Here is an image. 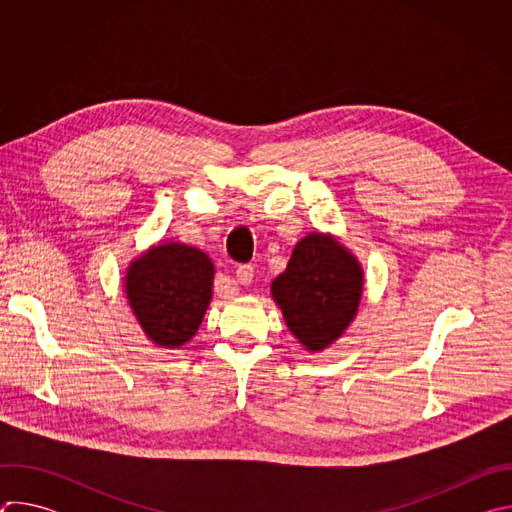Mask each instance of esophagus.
Returning <instances> with one entry per match:
<instances>
[{"instance_id":"obj_1","label":"esophagus","mask_w":512,"mask_h":512,"mask_svg":"<svg viewBox=\"0 0 512 512\" xmlns=\"http://www.w3.org/2000/svg\"><path fill=\"white\" fill-rule=\"evenodd\" d=\"M253 275H255V267L253 265H239L237 271H235V277H237V283L241 285H249L253 281Z\"/></svg>"}]
</instances>
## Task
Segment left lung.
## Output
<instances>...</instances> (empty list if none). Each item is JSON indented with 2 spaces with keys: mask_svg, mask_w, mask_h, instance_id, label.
Here are the masks:
<instances>
[{
  "mask_svg": "<svg viewBox=\"0 0 512 512\" xmlns=\"http://www.w3.org/2000/svg\"><path fill=\"white\" fill-rule=\"evenodd\" d=\"M362 289L364 271L350 249L330 233H310L271 281V298L298 342L322 352L356 318Z\"/></svg>",
  "mask_w": 512,
  "mask_h": 512,
  "instance_id": "obj_1",
  "label": "left lung"
}]
</instances>
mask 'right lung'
<instances>
[{
	"instance_id": "1",
	"label": "right lung",
	"mask_w": 512,
	"mask_h": 512,
	"mask_svg": "<svg viewBox=\"0 0 512 512\" xmlns=\"http://www.w3.org/2000/svg\"><path fill=\"white\" fill-rule=\"evenodd\" d=\"M212 259L184 243H160L133 259L123 277L127 304L156 346L180 348L198 332L212 300Z\"/></svg>"
}]
</instances>
